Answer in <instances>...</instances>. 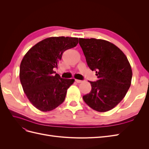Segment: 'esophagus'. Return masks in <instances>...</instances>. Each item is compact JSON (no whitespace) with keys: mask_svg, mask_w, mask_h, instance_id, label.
Listing matches in <instances>:
<instances>
[{"mask_svg":"<svg viewBox=\"0 0 149 149\" xmlns=\"http://www.w3.org/2000/svg\"><path fill=\"white\" fill-rule=\"evenodd\" d=\"M75 81L76 83H82L83 82L81 80H79V79H75Z\"/></svg>","mask_w":149,"mask_h":149,"instance_id":"obj_1","label":"esophagus"}]
</instances>
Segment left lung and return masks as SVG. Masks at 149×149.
<instances>
[{
	"mask_svg": "<svg viewBox=\"0 0 149 149\" xmlns=\"http://www.w3.org/2000/svg\"><path fill=\"white\" fill-rule=\"evenodd\" d=\"M88 66L98 80L89 81L91 91L83 99L93 109L106 112L123 100L132 76L127 58L115 45L104 40L79 38Z\"/></svg>",
	"mask_w": 149,
	"mask_h": 149,
	"instance_id": "1",
	"label": "left lung"
}]
</instances>
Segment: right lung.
<instances>
[{
	"label": "right lung",
	"instance_id": "add662e5",
	"mask_svg": "<svg viewBox=\"0 0 149 149\" xmlns=\"http://www.w3.org/2000/svg\"><path fill=\"white\" fill-rule=\"evenodd\" d=\"M78 43V38L49 37L35 45L24 56L20 82L29 100L38 110L52 111L65 101L74 79L61 78L53 68L58 67L63 53Z\"/></svg>",
	"mask_w": 149,
	"mask_h": 149
}]
</instances>
